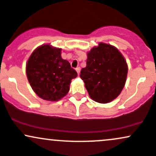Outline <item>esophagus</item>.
<instances>
[{
	"mask_svg": "<svg viewBox=\"0 0 156 156\" xmlns=\"http://www.w3.org/2000/svg\"><path fill=\"white\" fill-rule=\"evenodd\" d=\"M76 72H77L78 74H80V67H77V68H76Z\"/></svg>",
	"mask_w": 156,
	"mask_h": 156,
	"instance_id": "1",
	"label": "esophagus"
}]
</instances>
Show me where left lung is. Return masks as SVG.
Segmentation results:
<instances>
[{
    "label": "left lung",
    "instance_id": "left-lung-1",
    "mask_svg": "<svg viewBox=\"0 0 156 156\" xmlns=\"http://www.w3.org/2000/svg\"><path fill=\"white\" fill-rule=\"evenodd\" d=\"M86 67L81 70L90 98L95 102L107 103L118 97L124 87L128 66L115 47L99 43L87 53Z\"/></svg>",
    "mask_w": 156,
    "mask_h": 156
}]
</instances>
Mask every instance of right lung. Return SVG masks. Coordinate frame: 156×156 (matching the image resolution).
Masks as SVG:
<instances>
[{
    "label": "right lung",
    "mask_w": 156,
    "mask_h": 156,
    "mask_svg": "<svg viewBox=\"0 0 156 156\" xmlns=\"http://www.w3.org/2000/svg\"><path fill=\"white\" fill-rule=\"evenodd\" d=\"M62 50L43 44L32 53L26 65L28 81L39 98L58 101L68 93L77 73L61 56Z\"/></svg>",
    "instance_id": "add662e5"
}]
</instances>
